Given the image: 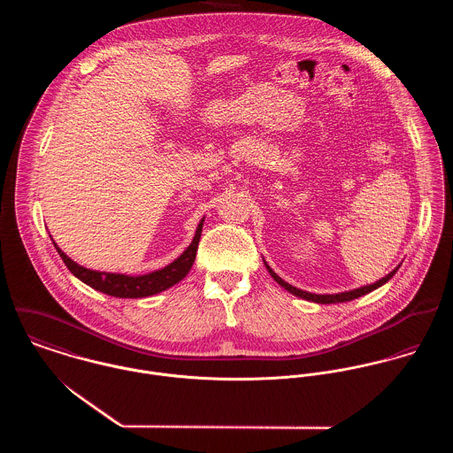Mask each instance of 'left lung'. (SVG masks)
Here are the masks:
<instances>
[{"mask_svg": "<svg viewBox=\"0 0 453 453\" xmlns=\"http://www.w3.org/2000/svg\"><path fill=\"white\" fill-rule=\"evenodd\" d=\"M263 263H265L266 270L270 272L272 279H273L279 286H282V288H284L286 291H289L291 295H295V296H298V298H303V300H309V302H314V303H343V302L356 300V298H359V296H363V295H366V293H370V291H373V289L384 286L388 280H390V277L397 272V268L401 266V265H397L392 272H388L386 277H382L380 280H377V282H373V284L361 286V288H356V289H350V291H343V293H334V295H316V293H309V291H303V289H298V288L288 284L286 280H282V279L268 266V263H266L265 259H263Z\"/></svg>", "mask_w": 453, "mask_h": 453, "instance_id": "obj_1", "label": "left lung"}]
</instances>
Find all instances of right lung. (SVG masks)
<instances>
[{
  "label": "right lung",
  "mask_w": 453,
  "mask_h": 453,
  "mask_svg": "<svg viewBox=\"0 0 453 453\" xmlns=\"http://www.w3.org/2000/svg\"><path fill=\"white\" fill-rule=\"evenodd\" d=\"M202 225H203V219H200V223L195 230L194 241L178 258L164 268H158V270H153V272H148L142 275L97 272V270L85 268L69 258L65 251L54 242V239H52V242L65 261V266L69 268V272L74 277H78L81 282L90 286L92 289L101 291L110 296H117V298H144V296H151V295H157V293H162V291L173 288L174 284H178L180 280H183L188 275V272L192 270L195 257H196L198 241L202 235Z\"/></svg>",
  "instance_id": "add662e5"
}]
</instances>
